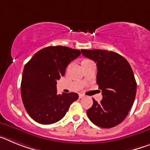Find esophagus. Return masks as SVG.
<instances>
[{
  "mask_svg": "<svg viewBox=\"0 0 150 150\" xmlns=\"http://www.w3.org/2000/svg\"><path fill=\"white\" fill-rule=\"evenodd\" d=\"M79 98H85V96L83 94H79Z\"/></svg>",
  "mask_w": 150,
  "mask_h": 150,
  "instance_id": "34e87169",
  "label": "esophagus"
}]
</instances>
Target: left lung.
<instances>
[{
  "mask_svg": "<svg viewBox=\"0 0 150 150\" xmlns=\"http://www.w3.org/2000/svg\"><path fill=\"white\" fill-rule=\"evenodd\" d=\"M82 54L97 64V84L101 89L100 103L95 99L87 116L97 126L110 128L126 118L134 101L137 83L128 61L115 52L81 50Z\"/></svg>",
  "mask_w": 150,
  "mask_h": 150,
  "instance_id": "left-lung-1",
  "label": "left lung"
}]
</instances>
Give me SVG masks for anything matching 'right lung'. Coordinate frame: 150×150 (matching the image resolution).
Wrapping results in <instances>:
<instances>
[{
	"label": "right lung",
	"mask_w": 150,
	"mask_h": 150,
	"mask_svg": "<svg viewBox=\"0 0 150 150\" xmlns=\"http://www.w3.org/2000/svg\"><path fill=\"white\" fill-rule=\"evenodd\" d=\"M81 52L62 46H48L34 54L24 67L21 95L26 111L43 125L57 122L65 116L78 94H57L56 80Z\"/></svg>",
	"instance_id": "1"
}]
</instances>
